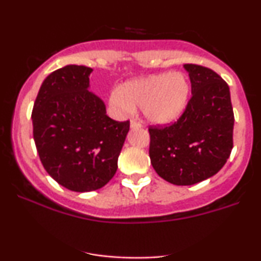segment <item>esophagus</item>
<instances>
[{
    "instance_id": "esophagus-1",
    "label": "esophagus",
    "mask_w": 261,
    "mask_h": 261,
    "mask_svg": "<svg viewBox=\"0 0 261 261\" xmlns=\"http://www.w3.org/2000/svg\"><path fill=\"white\" fill-rule=\"evenodd\" d=\"M130 127H131V128H141V124H140V122L135 121V120H131V122H130Z\"/></svg>"
}]
</instances>
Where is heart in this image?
<instances>
[{
	"label": "heart",
	"instance_id": "obj_1",
	"mask_svg": "<svg viewBox=\"0 0 261 261\" xmlns=\"http://www.w3.org/2000/svg\"><path fill=\"white\" fill-rule=\"evenodd\" d=\"M190 82L184 73L166 72L127 81L112 92L109 106L116 115L125 116L141 108L145 119L164 125L176 120L187 108Z\"/></svg>",
	"mask_w": 261,
	"mask_h": 261
}]
</instances>
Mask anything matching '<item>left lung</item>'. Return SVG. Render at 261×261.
<instances>
[{
  "label": "left lung",
  "mask_w": 261,
  "mask_h": 261,
  "mask_svg": "<svg viewBox=\"0 0 261 261\" xmlns=\"http://www.w3.org/2000/svg\"><path fill=\"white\" fill-rule=\"evenodd\" d=\"M191 99L174 124L148 128L149 158L157 174L174 185H193L221 170L233 148L234 115L229 87L215 71L185 64Z\"/></svg>",
  "instance_id": "1"
}]
</instances>
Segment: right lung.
Returning a JSON list of instances; mask_svg holds the SVG:
<instances>
[{
    "label": "right lung",
    "instance_id": "right-lung-1",
    "mask_svg": "<svg viewBox=\"0 0 261 261\" xmlns=\"http://www.w3.org/2000/svg\"><path fill=\"white\" fill-rule=\"evenodd\" d=\"M91 67L67 65L50 73L33 107V137L45 170L77 193L103 188L118 169L128 121L107 115L104 101L89 92Z\"/></svg>",
    "mask_w": 261,
    "mask_h": 261
}]
</instances>
